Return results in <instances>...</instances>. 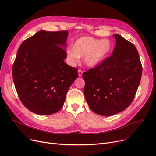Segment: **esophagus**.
I'll list each match as a JSON object with an SVG mask.
<instances>
[{"instance_id": "obj_1", "label": "esophagus", "mask_w": 156, "mask_h": 156, "mask_svg": "<svg viewBox=\"0 0 156 156\" xmlns=\"http://www.w3.org/2000/svg\"><path fill=\"white\" fill-rule=\"evenodd\" d=\"M78 76H82L83 71H82V69H78Z\"/></svg>"}]
</instances>
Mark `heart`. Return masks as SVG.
Returning <instances> with one entry per match:
<instances>
[{"label":"heart","instance_id":"obj_1","mask_svg":"<svg viewBox=\"0 0 156 156\" xmlns=\"http://www.w3.org/2000/svg\"><path fill=\"white\" fill-rule=\"evenodd\" d=\"M112 44L108 39H97L92 37H83L78 38L67 51V56L72 62L78 58H83L85 64L93 67L100 63L110 53Z\"/></svg>","mask_w":156,"mask_h":156}]
</instances>
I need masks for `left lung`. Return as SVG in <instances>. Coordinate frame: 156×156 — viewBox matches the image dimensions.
<instances>
[{
    "mask_svg": "<svg viewBox=\"0 0 156 156\" xmlns=\"http://www.w3.org/2000/svg\"><path fill=\"white\" fill-rule=\"evenodd\" d=\"M112 55L83 73L84 94L94 112L109 116L123 111L139 87L142 65L135 45L119 34Z\"/></svg>",
    "mask_w": 156,
    "mask_h": 156,
    "instance_id": "8db88e82",
    "label": "left lung"
}]
</instances>
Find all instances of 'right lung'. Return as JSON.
Returning a JSON list of instances; mask_svg holds the SVG:
<instances>
[{"mask_svg":"<svg viewBox=\"0 0 156 156\" xmlns=\"http://www.w3.org/2000/svg\"><path fill=\"white\" fill-rule=\"evenodd\" d=\"M67 34V31H40L18 49L12 69L15 87L22 104L34 113L59 111L78 77V69L64 62Z\"/></svg>","mask_w":156,"mask_h":156,"instance_id":"right-lung-1","label":"right lung"}]
</instances>
